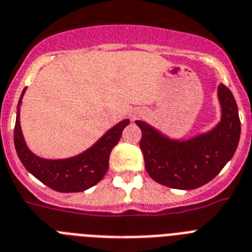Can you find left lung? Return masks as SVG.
I'll return each mask as SVG.
<instances>
[{
  "label": "left lung",
  "mask_w": 252,
  "mask_h": 252,
  "mask_svg": "<svg viewBox=\"0 0 252 252\" xmlns=\"http://www.w3.org/2000/svg\"><path fill=\"white\" fill-rule=\"evenodd\" d=\"M221 119L208 133L178 141L137 120L142 130L139 147L146 170L162 186L177 189H194L214 179L233 158L241 134V122L233 94L224 84L218 87Z\"/></svg>",
  "instance_id": "obj_1"
}]
</instances>
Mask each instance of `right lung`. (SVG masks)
Instances as JSON below:
<instances>
[{"label": "right lung", "instance_id": "right-lung-1", "mask_svg": "<svg viewBox=\"0 0 252 252\" xmlns=\"http://www.w3.org/2000/svg\"><path fill=\"white\" fill-rule=\"evenodd\" d=\"M18 103V115L15 122L14 142L20 161L31 174L43 185L58 192H82L101 181L109 169V158L111 150L119 142L123 129L129 124V120H122L107 130L92 147L79 155L60 160H47L34 155L25 145L20 126V103Z\"/></svg>", "mask_w": 252, "mask_h": 252}]
</instances>
